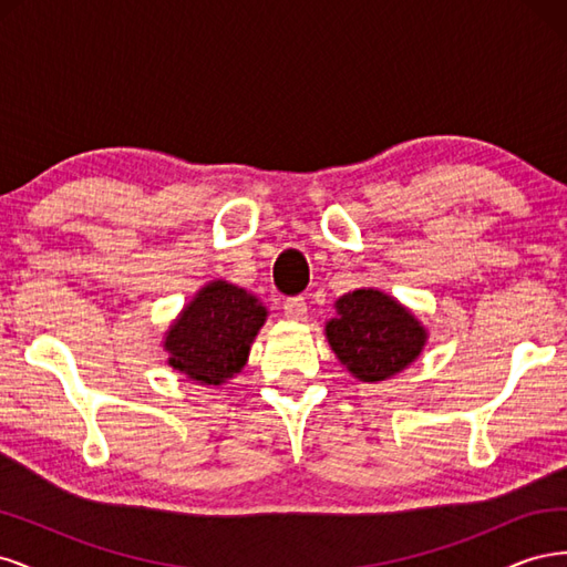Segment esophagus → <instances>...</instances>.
<instances>
[{
  "instance_id": "34e87169",
  "label": "esophagus",
  "mask_w": 567,
  "mask_h": 567,
  "mask_svg": "<svg viewBox=\"0 0 567 567\" xmlns=\"http://www.w3.org/2000/svg\"><path fill=\"white\" fill-rule=\"evenodd\" d=\"M284 315H286V319H290V321H300V319H305V315H307V302H305V298H288L286 302H284Z\"/></svg>"
}]
</instances>
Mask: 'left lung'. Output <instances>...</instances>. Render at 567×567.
<instances>
[{"mask_svg": "<svg viewBox=\"0 0 567 567\" xmlns=\"http://www.w3.org/2000/svg\"><path fill=\"white\" fill-rule=\"evenodd\" d=\"M326 338L354 379L379 383L416 362L427 331L383 290L357 288L336 300V317L326 321Z\"/></svg>", "mask_w": 567, "mask_h": 567, "instance_id": "1", "label": "left lung"}]
</instances>
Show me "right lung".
I'll use <instances>...</instances> for the list:
<instances>
[{
  "label": "right lung",
  "instance_id": "add662e5",
  "mask_svg": "<svg viewBox=\"0 0 567 567\" xmlns=\"http://www.w3.org/2000/svg\"><path fill=\"white\" fill-rule=\"evenodd\" d=\"M267 321V307L229 281L203 286L169 323L167 364L203 385H221L248 362L250 346Z\"/></svg>",
  "mask_w": 567,
  "mask_h": 567
}]
</instances>
